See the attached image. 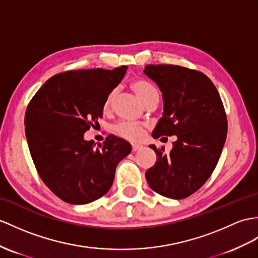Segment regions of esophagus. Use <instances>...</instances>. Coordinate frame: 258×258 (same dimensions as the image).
Returning <instances> with one entry per match:
<instances>
[{"label": "esophagus", "instance_id": "34e87169", "mask_svg": "<svg viewBox=\"0 0 258 258\" xmlns=\"http://www.w3.org/2000/svg\"><path fill=\"white\" fill-rule=\"evenodd\" d=\"M143 147L141 146V144H138V143H134L133 144V151L134 152H136V151H140Z\"/></svg>", "mask_w": 258, "mask_h": 258}]
</instances>
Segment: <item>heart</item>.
Instances as JSON below:
<instances>
[{"instance_id":"b5f03b06","label":"heart","mask_w":258,"mask_h":258,"mask_svg":"<svg viewBox=\"0 0 258 258\" xmlns=\"http://www.w3.org/2000/svg\"><path fill=\"white\" fill-rule=\"evenodd\" d=\"M133 89L137 93V95L142 100L143 104L149 102L152 98H159V92L155 89V86L149 83L144 80H136L133 82ZM117 95V90H111L106 95L103 103L104 112H109L114 105V100ZM146 127L144 123L134 122V121H121L115 125L116 134L128 140H140L143 137V129Z\"/></svg>"}]
</instances>
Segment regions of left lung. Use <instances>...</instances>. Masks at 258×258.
Returning a JSON list of instances; mask_svg holds the SVG:
<instances>
[{"instance_id": "1", "label": "left lung", "mask_w": 258, "mask_h": 258, "mask_svg": "<svg viewBox=\"0 0 258 258\" xmlns=\"http://www.w3.org/2000/svg\"><path fill=\"white\" fill-rule=\"evenodd\" d=\"M143 72L158 84L164 100L153 138H177L168 154L151 144L158 160L146 172L147 181L162 196L183 199L206 183L221 155L228 133L222 100L211 80L197 70L148 64Z\"/></svg>"}]
</instances>
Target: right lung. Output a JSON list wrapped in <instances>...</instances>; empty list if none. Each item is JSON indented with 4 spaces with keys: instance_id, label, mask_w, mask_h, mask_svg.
<instances>
[{
    "instance_id": "obj_1",
    "label": "right lung",
    "mask_w": 258,
    "mask_h": 258,
    "mask_svg": "<svg viewBox=\"0 0 258 258\" xmlns=\"http://www.w3.org/2000/svg\"><path fill=\"white\" fill-rule=\"evenodd\" d=\"M125 66L53 75L29 102L25 114L31 159L56 197L85 205L107 192L118 163L131 152L128 141L109 135L95 148L84 134L103 117L106 95L120 83Z\"/></svg>"
}]
</instances>
